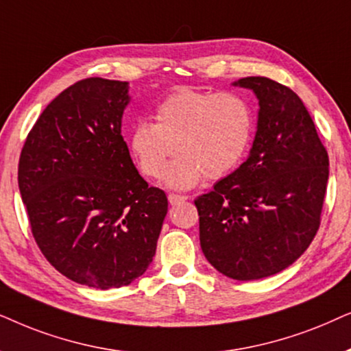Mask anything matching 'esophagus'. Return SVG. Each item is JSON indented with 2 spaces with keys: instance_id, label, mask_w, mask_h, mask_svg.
<instances>
[{
  "instance_id": "1",
  "label": "esophagus",
  "mask_w": 351,
  "mask_h": 351,
  "mask_svg": "<svg viewBox=\"0 0 351 351\" xmlns=\"http://www.w3.org/2000/svg\"><path fill=\"white\" fill-rule=\"evenodd\" d=\"M184 200H188V197H186V195L168 194V202H170L171 205H176V204H180V202H184Z\"/></svg>"
}]
</instances>
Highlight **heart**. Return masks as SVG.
I'll return each mask as SVG.
<instances>
[{"label":"heart","instance_id":"b5f03b06","mask_svg":"<svg viewBox=\"0 0 351 351\" xmlns=\"http://www.w3.org/2000/svg\"><path fill=\"white\" fill-rule=\"evenodd\" d=\"M156 123L139 120L128 138L130 152L144 175L158 178L175 150L180 156L165 169L163 183L191 189L204 175L226 176L249 149L254 117L244 97L234 93L181 88L156 109Z\"/></svg>","mask_w":351,"mask_h":351}]
</instances>
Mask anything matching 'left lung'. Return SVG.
Returning a JSON list of instances; mask_svg holds the SVG:
<instances>
[{
	"instance_id": "1",
	"label": "left lung",
	"mask_w": 351,
	"mask_h": 351,
	"mask_svg": "<svg viewBox=\"0 0 351 351\" xmlns=\"http://www.w3.org/2000/svg\"><path fill=\"white\" fill-rule=\"evenodd\" d=\"M254 91L258 121L242 165L194 200L205 258L224 276L254 281L291 266L321 223L329 157L291 88L266 77L232 83Z\"/></svg>"
}]
</instances>
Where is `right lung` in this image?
<instances>
[{
	"label": "right lung",
	"mask_w": 351,
	"mask_h": 351,
	"mask_svg": "<svg viewBox=\"0 0 351 351\" xmlns=\"http://www.w3.org/2000/svg\"><path fill=\"white\" fill-rule=\"evenodd\" d=\"M128 102V82H77L43 110L19 160L40 250L65 278L102 291L144 274L168 212L121 136Z\"/></svg>",
	"instance_id": "obj_1"
}]
</instances>
